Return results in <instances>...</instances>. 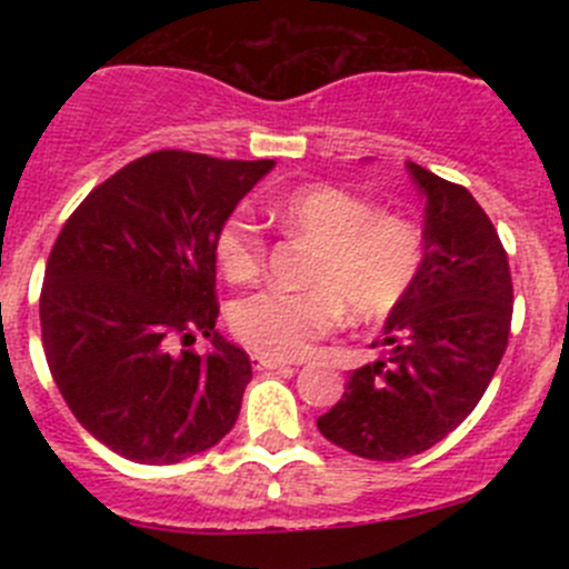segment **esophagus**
<instances>
[{"label": "esophagus", "mask_w": 569, "mask_h": 569, "mask_svg": "<svg viewBox=\"0 0 569 569\" xmlns=\"http://www.w3.org/2000/svg\"><path fill=\"white\" fill-rule=\"evenodd\" d=\"M252 360H256V369H258V371L291 369V363H286V360H280V358H267V355H252Z\"/></svg>", "instance_id": "34e87169"}]
</instances>
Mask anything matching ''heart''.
<instances>
[{
    "instance_id": "obj_1",
    "label": "heart",
    "mask_w": 569,
    "mask_h": 569,
    "mask_svg": "<svg viewBox=\"0 0 569 569\" xmlns=\"http://www.w3.org/2000/svg\"><path fill=\"white\" fill-rule=\"evenodd\" d=\"M278 226L313 248L306 291H258L237 302L233 332L269 358H302L313 341L352 321H380L410 297L423 267V239L412 222L380 214L347 189L313 183L272 203ZM214 256L231 283H248L263 267L267 244L248 211L220 226Z\"/></svg>"
}]
</instances>
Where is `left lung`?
I'll return each mask as SVG.
<instances>
[{
	"instance_id": "8db88e82",
	"label": "left lung",
	"mask_w": 569,
	"mask_h": 569,
	"mask_svg": "<svg viewBox=\"0 0 569 569\" xmlns=\"http://www.w3.org/2000/svg\"><path fill=\"white\" fill-rule=\"evenodd\" d=\"M423 198V267L386 319L375 363L317 418L330 443L366 460L421 455L473 412L509 341L512 278L490 217L465 187L407 162Z\"/></svg>"
}]
</instances>
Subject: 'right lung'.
<instances>
[{"label":"right lung","mask_w":569,"mask_h":569,"mask_svg":"<svg viewBox=\"0 0 569 569\" xmlns=\"http://www.w3.org/2000/svg\"><path fill=\"white\" fill-rule=\"evenodd\" d=\"M274 168L157 151L79 203L43 274L40 332L51 377L77 421L114 455L173 465L237 423L250 358L214 330V239ZM210 341L203 356L169 349Z\"/></svg>","instance_id":"1"}]
</instances>
